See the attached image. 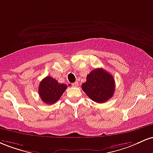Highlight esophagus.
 <instances>
[{
    "instance_id": "esophagus-1",
    "label": "esophagus",
    "mask_w": 153,
    "mask_h": 153,
    "mask_svg": "<svg viewBox=\"0 0 153 153\" xmlns=\"http://www.w3.org/2000/svg\"><path fill=\"white\" fill-rule=\"evenodd\" d=\"M72 86H73V87H78L79 86V83L77 82H74V83H72V85H71Z\"/></svg>"
}]
</instances>
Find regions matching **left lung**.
I'll return each instance as SVG.
<instances>
[{"label":"left lung","mask_w":153,"mask_h":153,"mask_svg":"<svg viewBox=\"0 0 153 153\" xmlns=\"http://www.w3.org/2000/svg\"><path fill=\"white\" fill-rule=\"evenodd\" d=\"M82 88L91 100L98 103L111 99L115 92L114 78L103 68H96L87 76Z\"/></svg>","instance_id":"8db88e82"}]
</instances>
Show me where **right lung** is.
I'll return each instance as SVG.
<instances>
[{"mask_svg": "<svg viewBox=\"0 0 153 153\" xmlns=\"http://www.w3.org/2000/svg\"><path fill=\"white\" fill-rule=\"evenodd\" d=\"M66 88V85L58 83L57 80L48 76L40 82L38 92L42 102L51 105L57 102Z\"/></svg>", "mask_w": 153, "mask_h": 153, "instance_id": "right-lung-1", "label": "right lung"}]
</instances>
